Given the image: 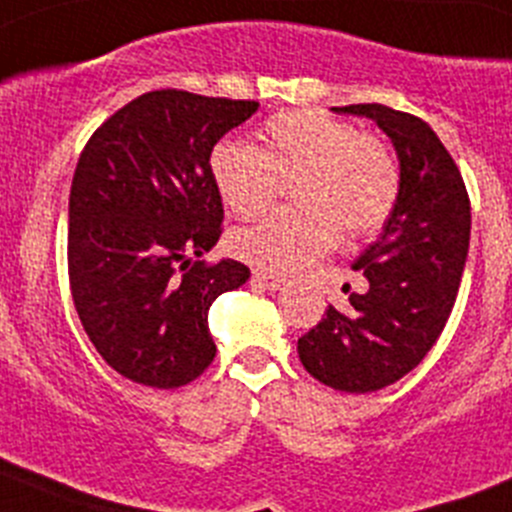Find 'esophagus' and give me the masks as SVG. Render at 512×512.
Segmentation results:
<instances>
[{
  "mask_svg": "<svg viewBox=\"0 0 512 512\" xmlns=\"http://www.w3.org/2000/svg\"><path fill=\"white\" fill-rule=\"evenodd\" d=\"M253 284L264 286V289H281L284 286V279L279 274H269V271H253Z\"/></svg>",
  "mask_w": 512,
  "mask_h": 512,
  "instance_id": "1",
  "label": "esophagus"
}]
</instances>
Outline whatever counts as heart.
Here are the masks:
<instances>
[{
    "label": "heart",
    "instance_id": "b5f03b06",
    "mask_svg": "<svg viewBox=\"0 0 512 512\" xmlns=\"http://www.w3.org/2000/svg\"><path fill=\"white\" fill-rule=\"evenodd\" d=\"M264 148L223 140L211 153V178L238 218L274 203L279 180L291 183L296 208L271 213L233 236V251L253 266L294 274L324 256L339 233L369 236L399 198L397 158L377 135L319 110L279 113L261 128Z\"/></svg>",
    "mask_w": 512,
    "mask_h": 512
}]
</instances>
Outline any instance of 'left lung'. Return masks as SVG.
I'll return each instance as SVG.
<instances>
[{"label": "left lung", "mask_w": 512, "mask_h": 512, "mask_svg": "<svg viewBox=\"0 0 512 512\" xmlns=\"http://www.w3.org/2000/svg\"><path fill=\"white\" fill-rule=\"evenodd\" d=\"M369 118L399 158V198L377 241L354 261L369 281L347 309L329 306L299 339V359L321 384L377 392L417 367L445 329L470 243V198L452 155L425 120L387 105L334 107Z\"/></svg>", "instance_id": "obj_1"}]
</instances>
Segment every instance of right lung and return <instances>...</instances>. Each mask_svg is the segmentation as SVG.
Listing matches in <instances>:
<instances>
[{"label": "right lung", "mask_w": 512, "mask_h": 512, "mask_svg": "<svg viewBox=\"0 0 512 512\" xmlns=\"http://www.w3.org/2000/svg\"><path fill=\"white\" fill-rule=\"evenodd\" d=\"M256 100L153 90L92 133L70 188L67 271L100 357L145 387L193 382L216 357L208 309L246 284L241 261H191L216 246L223 203L213 145Z\"/></svg>", "instance_id": "right-lung-1"}]
</instances>
